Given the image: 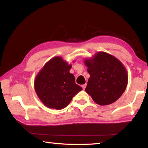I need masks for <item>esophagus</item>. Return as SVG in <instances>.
<instances>
[{"mask_svg": "<svg viewBox=\"0 0 148 148\" xmlns=\"http://www.w3.org/2000/svg\"><path fill=\"white\" fill-rule=\"evenodd\" d=\"M81 86H82V88H83V89L84 90V88H86V83H85V84H83V85H81Z\"/></svg>", "mask_w": 148, "mask_h": 148, "instance_id": "34e87169", "label": "esophagus"}]
</instances>
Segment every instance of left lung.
<instances>
[{
  "label": "left lung",
  "mask_w": 148,
  "mask_h": 148,
  "mask_svg": "<svg viewBox=\"0 0 148 148\" xmlns=\"http://www.w3.org/2000/svg\"><path fill=\"white\" fill-rule=\"evenodd\" d=\"M84 64L90 75L86 92L100 106L116 102L128 84L127 71L123 64L115 56L103 51L84 58Z\"/></svg>",
  "instance_id": "obj_1"
}]
</instances>
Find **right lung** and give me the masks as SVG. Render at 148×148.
I'll list each match as a JSON object with an SVG mask.
<instances>
[{"label":"right lung","instance_id":"1","mask_svg":"<svg viewBox=\"0 0 148 148\" xmlns=\"http://www.w3.org/2000/svg\"><path fill=\"white\" fill-rule=\"evenodd\" d=\"M71 67V64L58 56L46 62L37 74L34 88L40 101L48 108H65L83 89L76 84L73 74L69 72Z\"/></svg>","mask_w":148,"mask_h":148}]
</instances>
